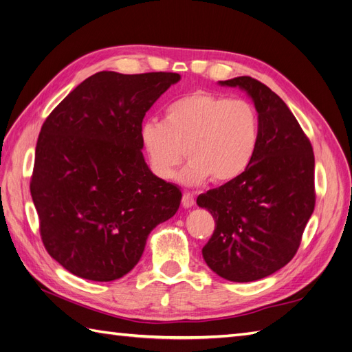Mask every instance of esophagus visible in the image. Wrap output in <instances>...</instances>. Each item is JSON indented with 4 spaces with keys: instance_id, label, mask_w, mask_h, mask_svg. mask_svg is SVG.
Listing matches in <instances>:
<instances>
[{
    "instance_id": "34e87169",
    "label": "esophagus",
    "mask_w": 352,
    "mask_h": 352,
    "mask_svg": "<svg viewBox=\"0 0 352 352\" xmlns=\"http://www.w3.org/2000/svg\"><path fill=\"white\" fill-rule=\"evenodd\" d=\"M195 204V199H194V195L189 194V192H185L184 197H182V206L185 208H190Z\"/></svg>"
}]
</instances>
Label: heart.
Wrapping results in <instances>:
<instances>
[{
	"instance_id": "obj_1",
	"label": "heart",
	"mask_w": 352,
	"mask_h": 352,
	"mask_svg": "<svg viewBox=\"0 0 352 352\" xmlns=\"http://www.w3.org/2000/svg\"><path fill=\"white\" fill-rule=\"evenodd\" d=\"M260 117L245 100L197 89L170 102L166 122L146 120L141 142L151 170L160 179H172L186 155L179 180L186 186L225 184L245 172L257 151Z\"/></svg>"
}]
</instances>
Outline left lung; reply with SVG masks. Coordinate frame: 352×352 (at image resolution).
I'll return each mask as SVG.
<instances>
[{
	"mask_svg": "<svg viewBox=\"0 0 352 352\" xmlns=\"http://www.w3.org/2000/svg\"><path fill=\"white\" fill-rule=\"evenodd\" d=\"M219 83L252 98L260 141L242 175L197 198L216 220L202 257L223 279L252 282L282 269L300 248L316 204L314 153L295 116L269 87L250 76Z\"/></svg>",
	"mask_w": 352,
	"mask_h": 352,
	"instance_id": "left-lung-1",
	"label": "left lung"
}]
</instances>
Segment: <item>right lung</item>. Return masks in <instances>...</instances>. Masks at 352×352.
<instances>
[{"label": "right lung", "mask_w": 352, "mask_h": 352, "mask_svg": "<svg viewBox=\"0 0 352 352\" xmlns=\"http://www.w3.org/2000/svg\"><path fill=\"white\" fill-rule=\"evenodd\" d=\"M179 79L167 72H98L42 124L30 195L42 243L74 276L123 278L140 261L150 232L177 211L182 192L146 166L141 126Z\"/></svg>", "instance_id": "add662e5"}]
</instances>
